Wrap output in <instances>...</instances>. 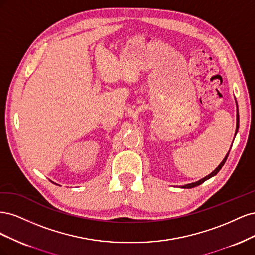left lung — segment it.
Segmentation results:
<instances>
[{
  "label": "left lung",
  "instance_id": "obj_1",
  "mask_svg": "<svg viewBox=\"0 0 255 255\" xmlns=\"http://www.w3.org/2000/svg\"><path fill=\"white\" fill-rule=\"evenodd\" d=\"M236 105H237V103H236ZM238 127H239V115H238V109H237V116H236V132H235V135L237 134V130H238ZM233 144V143H232ZM230 152V151H229ZM228 156H229V153L227 154L226 155V157L223 158V160L221 161L220 163V165L215 169V170L211 173V174H208V175H206L205 177H203V179H201L200 181H197V182H195V183H190V184H186V185H184V186H182V188H192V187H196V186H198V185H200V184H202V183H204L206 180H208V179H211L212 176H214V175H216L217 174L218 172H219V170L220 169L222 168V166L225 165V163H226V160H227V158H228Z\"/></svg>",
  "mask_w": 255,
  "mask_h": 255
}]
</instances>
